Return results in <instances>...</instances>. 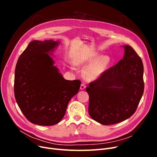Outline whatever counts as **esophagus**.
<instances>
[{"mask_svg":"<svg viewBox=\"0 0 157 157\" xmlns=\"http://www.w3.org/2000/svg\"><path fill=\"white\" fill-rule=\"evenodd\" d=\"M86 88V85L84 84V83H82L81 85V86H80V89L81 90H85Z\"/></svg>","mask_w":157,"mask_h":157,"instance_id":"1","label":"esophagus"}]
</instances>
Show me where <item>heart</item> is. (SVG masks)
<instances>
[{"label":"heart","mask_w":157,"mask_h":157,"mask_svg":"<svg viewBox=\"0 0 157 157\" xmlns=\"http://www.w3.org/2000/svg\"><path fill=\"white\" fill-rule=\"evenodd\" d=\"M111 59L108 56L91 55L81 59L78 63L81 65L90 64L85 69L83 75L88 80L94 81L101 78L108 69Z\"/></svg>","instance_id":"1"}]
</instances>
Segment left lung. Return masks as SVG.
I'll use <instances>...</instances> for the list:
<instances>
[{
    "label": "left lung",
    "mask_w": 157,
    "mask_h": 157,
    "mask_svg": "<svg viewBox=\"0 0 157 157\" xmlns=\"http://www.w3.org/2000/svg\"><path fill=\"white\" fill-rule=\"evenodd\" d=\"M123 58L86 88L88 113L95 121L108 125L129 118L136 111L144 92L143 62L128 45Z\"/></svg>",
    "instance_id": "obj_1"
}]
</instances>
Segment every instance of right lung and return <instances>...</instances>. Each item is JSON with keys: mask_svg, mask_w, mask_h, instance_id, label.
Returning a JSON list of instances; mask_svg holds the SVG:
<instances>
[{"mask_svg": "<svg viewBox=\"0 0 157 157\" xmlns=\"http://www.w3.org/2000/svg\"><path fill=\"white\" fill-rule=\"evenodd\" d=\"M60 44L52 39L32 40L16 65L14 91L24 116L34 124L50 126L60 122L79 80L65 79L50 56Z\"/></svg>", "mask_w": 157, "mask_h": 157, "instance_id": "right-lung-1", "label": "right lung"}]
</instances>
